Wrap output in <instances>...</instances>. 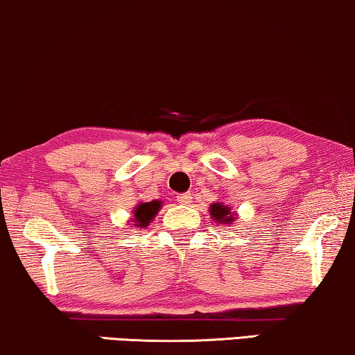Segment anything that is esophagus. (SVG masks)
Returning a JSON list of instances; mask_svg holds the SVG:
<instances>
[{"label":"esophagus","instance_id":"obj_1","mask_svg":"<svg viewBox=\"0 0 355 355\" xmlns=\"http://www.w3.org/2000/svg\"><path fill=\"white\" fill-rule=\"evenodd\" d=\"M177 202H180V204H184V206H188V204L191 202V194H189V193L178 194V196H177Z\"/></svg>","mask_w":355,"mask_h":355}]
</instances>
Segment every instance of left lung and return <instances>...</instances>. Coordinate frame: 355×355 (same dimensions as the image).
Instances as JSON below:
<instances>
[{
  "instance_id": "1",
  "label": "left lung",
  "mask_w": 355,
  "mask_h": 355,
  "mask_svg": "<svg viewBox=\"0 0 355 355\" xmlns=\"http://www.w3.org/2000/svg\"><path fill=\"white\" fill-rule=\"evenodd\" d=\"M209 216L212 217L214 222H218V225H230L236 220L238 214L232 211V207L223 202H212L209 206Z\"/></svg>"
}]
</instances>
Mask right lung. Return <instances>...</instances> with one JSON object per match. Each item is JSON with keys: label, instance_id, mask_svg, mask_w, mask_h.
<instances>
[{"label": "right lung", "instance_id": "add662e5", "mask_svg": "<svg viewBox=\"0 0 355 355\" xmlns=\"http://www.w3.org/2000/svg\"><path fill=\"white\" fill-rule=\"evenodd\" d=\"M162 207V201H154L149 202H139L135 206L133 209V216H132V222L133 227L137 228H146L149 223L154 220V217L157 216V212L161 211Z\"/></svg>", "mask_w": 355, "mask_h": 355}]
</instances>
